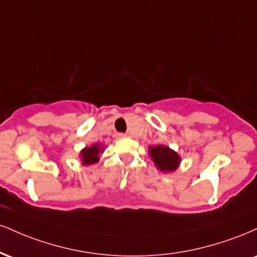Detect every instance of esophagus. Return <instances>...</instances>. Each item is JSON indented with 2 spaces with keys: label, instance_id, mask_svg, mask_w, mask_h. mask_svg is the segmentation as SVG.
I'll return each mask as SVG.
<instances>
[{
  "label": "esophagus",
  "instance_id": "obj_1",
  "mask_svg": "<svg viewBox=\"0 0 257 257\" xmlns=\"http://www.w3.org/2000/svg\"><path fill=\"white\" fill-rule=\"evenodd\" d=\"M126 134H123V133H117L116 134V138L117 139H122V138H125Z\"/></svg>",
  "mask_w": 257,
  "mask_h": 257
}]
</instances>
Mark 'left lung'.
Wrapping results in <instances>:
<instances>
[{"instance_id":"obj_1","label":"left lung","mask_w":257,"mask_h":257,"mask_svg":"<svg viewBox=\"0 0 257 257\" xmlns=\"http://www.w3.org/2000/svg\"><path fill=\"white\" fill-rule=\"evenodd\" d=\"M149 153L157 169L164 173H172L180 166V156L169 146L157 145L150 147Z\"/></svg>"}]
</instances>
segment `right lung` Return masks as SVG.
Returning a JSON list of instances; mask_svg holds the SVG:
<instances>
[{
	"mask_svg": "<svg viewBox=\"0 0 257 257\" xmlns=\"http://www.w3.org/2000/svg\"><path fill=\"white\" fill-rule=\"evenodd\" d=\"M104 152V149L100 144H94L90 147H85L81 151V161L83 166H89V164H94L99 161L100 153Z\"/></svg>",
	"mask_w": 257,
	"mask_h": 257,
	"instance_id": "obj_1",
	"label": "right lung"
}]
</instances>
